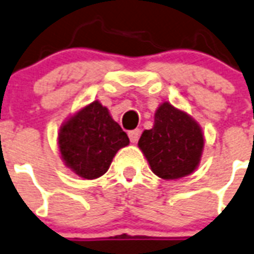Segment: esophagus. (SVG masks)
I'll use <instances>...</instances> for the list:
<instances>
[{"label": "esophagus", "mask_w": 254, "mask_h": 254, "mask_svg": "<svg viewBox=\"0 0 254 254\" xmlns=\"http://www.w3.org/2000/svg\"><path fill=\"white\" fill-rule=\"evenodd\" d=\"M139 134H141V130H139V129H134V130H130L129 133H127V135H129V139H130L131 143H135V142L138 141Z\"/></svg>", "instance_id": "obj_1"}]
</instances>
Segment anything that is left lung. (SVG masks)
<instances>
[{
  "mask_svg": "<svg viewBox=\"0 0 254 254\" xmlns=\"http://www.w3.org/2000/svg\"><path fill=\"white\" fill-rule=\"evenodd\" d=\"M138 147L156 176L177 180L198 168L205 135L199 124L184 109L163 102L155 111L152 127L142 133Z\"/></svg>",
  "mask_w": 254,
  "mask_h": 254,
  "instance_id": "1",
  "label": "left lung"
}]
</instances>
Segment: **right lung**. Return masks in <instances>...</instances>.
Returning <instances> with one entry per match:
<instances>
[{
  "label": "right lung",
  "instance_id": "add662e5",
  "mask_svg": "<svg viewBox=\"0 0 254 254\" xmlns=\"http://www.w3.org/2000/svg\"><path fill=\"white\" fill-rule=\"evenodd\" d=\"M57 145L69 170L84 180H95L108 171L117 151L129 145V138L108 108L94 100L64 121Z\"/></svg>",
  "mask_w": 254,
  "mask_h": 254
}]
</instances>
